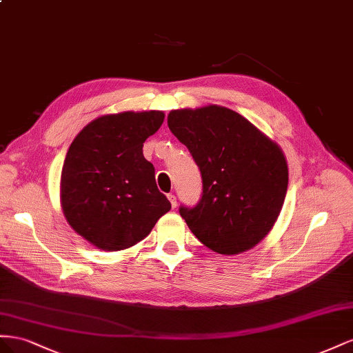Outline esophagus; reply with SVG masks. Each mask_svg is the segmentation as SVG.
Instances as JSON below:
<instances>
[{"mask_svg": "<svg viewBox=\"0 0 353 353\" xmlns=\"http://www.w3.org/2000/svg\"><path fill=\"white\" fill-rule=\"evenodd\" d=\"M168 199H170V203H171V207L176 208V205H177V199H176V195H174V194H170V195H168Z\"/></svg>", "mask_w": 353, "mask_h": 353, "instance_id": "34e87169", "label": "esophagus"}]
</instances>
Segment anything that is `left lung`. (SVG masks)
<instances>
[{
    "label": "left lung",
    "instance_id": "obj_1",
    "mask_svg": "<svg viewBox=\"0 0 353 353\" xmlns=\"http://www.w3.org/2000/svg\"><path fill=\"white\" fill-rule=\"evenodd\" d=\"M167 123L203 177L196 207L179 210L192 234L219 254L256 247L274 228L285 199L288 165L283 149L225 106L176 109Z\"/></svg>",
    "mask_w": 353,
    "mask_h": 353
}]
</instances>
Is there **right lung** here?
Wrapping results in <instances>:
<instances>
[{"mask_svg": "<svg viewBox=\"0 0 353 353\" xmlns=\"http://www.w3.org/2000/svg\"><path fill=\"white\" fill-rule=\"evenodd\" d=\"M165 114L143 110L102 115L70 143L60 176V204L75 232L96 248L119 251L145 239L171 204L143 157L145 140Z\"/></svg>", "mask_w": 353, "mask_h": 353, "instance_id": "right-lung-1", "label": "right lung"}]
</instances>
